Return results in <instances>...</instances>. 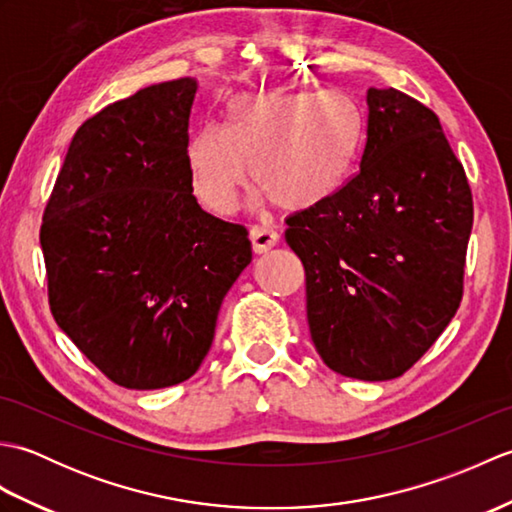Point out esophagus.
I'll use <instances>...</instances> for the list:
<instances>
[{
  "instance_id": "1",
  "label": "esophagus",
  "mask_w": 512,
  "mask_h": 512,
  "mask_svg": "<svg viewBox=\"0 0 512 512\" xmlns=\"http://www.w3.org/2000/svg\"><path fill=\"white\" fill-rule=\"evenodd\" d=\"M279 242V235L277 231H273V228L268 226H262V224H255L253 228H250V244H253V250L255 253H268L270 248L277 246Z\"/></svg>"
}]
</instances>
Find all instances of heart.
<instances>
[{
	"mask_svg": "<svg viewBox=\"0 0 512 512\" xmlns=\"http://www.w3.org/2000/svg\"><path fill=\"white\" fill-rule=\"evenodd\" d=\"M365 138L361 105L345 90L239 94L224 127L206 123L189 143L195 193L215 213H231L250 180L284 211L328 204L354 176Z\"/></svg>",
	"mask_w": 512,
	"mask_h": 512,
	"instance_id": "1",
	"label": "heart"
}]
</instances>
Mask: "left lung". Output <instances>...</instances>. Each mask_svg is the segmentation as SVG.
Returning a JSON list of instances; mask_svg holds the SVG:
<instances>
[{"label":"left lung","instance_id":"1","mask_svg":"<svg viewBox=\"0 0 512 512\" xmlns=\"http://www.w3.org/2000/svg\"><path fill=\"white\" fill-rule=\"evenodd\" d=\"M367 138L341 193L290 215L312 343L336 374L391 380L460 308L473 195L438 116L405 92L367 90Z\"/></svg>","mask_w":512,"mask_h":512}]
</instances>
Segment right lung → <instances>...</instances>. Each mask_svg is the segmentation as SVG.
Segmentation results:
<instances>
[{"label": "right lung", "instance_id": "1", "mask_svg": "<svg viewBox=\"0 0 512 512\" xmlns=\"http://www.w3.org/2000/svg\"><path fill=\"white\" fill-rule=\"evenodd\" d=\"M193 79L149 85L74 134L41 220L54 321L127 389L191 378L250 264L246 226L193 195Z\"/></svg>", "mask_w": 512, "mask_h": 512}]
</instances>
